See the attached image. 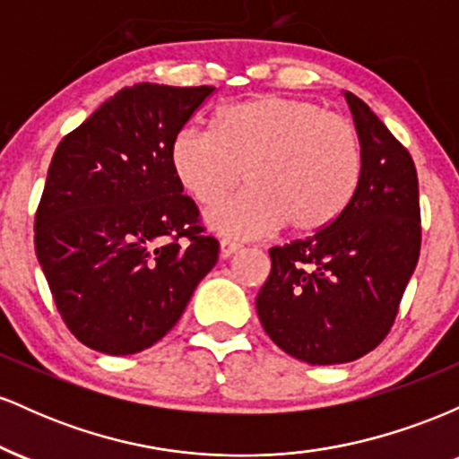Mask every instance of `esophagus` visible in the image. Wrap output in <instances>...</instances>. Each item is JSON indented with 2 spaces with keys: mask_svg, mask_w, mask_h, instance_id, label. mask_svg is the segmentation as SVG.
Wrapping results in <instances>:
<instances>
[{
  "mask_svg": "<svg viewBox=\"0 0 459 459\" xmlns=\"http://www.w3.org/2000/svg\"><path fill=\"white\" fill-rule=\"evenodd\" d=\"M241 246L239 241H233V239H222L220 241V255L224 256V259H229V256H233L235 252H239L241 250Z\"/></svg>",
  "mask_w": 459,
  "mask_h": 459,
  "instance_id": "34e87169",
  "label": "esophagus"
}]
</instances>
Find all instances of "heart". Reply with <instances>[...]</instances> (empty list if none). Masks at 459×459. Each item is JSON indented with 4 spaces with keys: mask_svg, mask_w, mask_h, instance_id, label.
Instances as JSON below:
<instances>
[{
    "mask_svg": "<svg viewBox=\"0 0 459 459\" xmlns=\"http://www.w3.org/2000/svg\"><path fill=\"white\" fill-rule=\"evenodd\" d=\"M172 170L198 204H214L240 180L251 186L207 213L226 237H259L289 224L325 229L345 212L362 178L360 135L343 116L307 99L263 94L222 109L215 131L183 127Z\"/></svg>",
    "mask_w": 459,
    "mask_h": 459,
    "instance_id": "1",
    "label": "heart"
}]
</instances>
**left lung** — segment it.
Here are the masks:
<instances>
[{
    "instance_id": "left-lung-1",
    "label": "left lung",
    "mask_w": 459,
    "mask_h": 459,
    "mask_svg": "<svg viewBox=\"0 0 459 459\" xmlns=\"http://www.w3.org/2000/svg\"><path fill=\"white\" fill-rule=\"evenodd\" d=\"M362 144L347 209L307 239L273 246L256 296L270 339L308 365H341L386 339L420 252L412 157L356 94L345 92Z\"/></svg>"
}]
</instances>
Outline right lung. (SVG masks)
Returning a JSON list of instances; mask_svg holds the SVG:
<instances>
[{
	"label": "right lung",
	"mask_w": 459,
	"mask_h": 459,
	"mask_svg": "<svg viewBox=\"0 0 459 459\" xmlns=\"http://www.w3.org/2000/svg\"><path fill=\"white\" fill-rule=\"evenodd\" d=\"M213 91L135 83L57 144L34 247L57 313L91 350L155 345L218 263V239L170 160L175 135Z\"/></svg>",
	"instance_id": "1"
}]
</instances>
